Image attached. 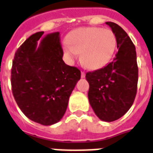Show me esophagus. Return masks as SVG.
<instances>
[{
	"label": "esophagus",
	"instance_id": "obj_1",
	"mask_svg": "<svg viewBox=\"0 0 153 153\" xmlns=\"http://www.w3.org/2000/svg\"><path fill=\"white\" fill-rule=\"evenodd\" d=\"M81 78H85V72H81Z\"/></svg>",
	"mask_w": 153,
	"mask_h": 153
}]
</instances>
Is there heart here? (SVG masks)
I'll return each mask as SVG.
<instances>
[{"label": "heart", "mask_w": 153, "mask_h": 153, "mask_svg": "<svg viewBox=\"0 0 153 153\" xmlns=\"http://www.w3.org/2000/svg\"><path fill=\"white\" fill-rule=\"evenodd\" d=\"M117 48V39L110 29L82 27L72 30L68 42L63 46L65 56L70 62L77 59L90 69H99L110 62Z\"/></svg>", "instance_id": "obj_1"}]
</instances>
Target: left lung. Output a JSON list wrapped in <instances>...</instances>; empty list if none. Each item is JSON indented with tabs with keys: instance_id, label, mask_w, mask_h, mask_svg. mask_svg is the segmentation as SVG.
Returning a JSON list of instances; mask_svg holds the SVG:
<instances>
[{
	"instance_id": "8db88e82",
	"label": "left lung",
	"mask_w": 153,
	"mask_h": 153,
	"mask_svg": "<svg viewBox=\"0 0 153 153\" xmlns=\"http://www.w3.org/2000/svg\"><path fill=\"white\" fill-rule=\"evenodd\" d=\"M117 39L115 58L102 68L86 73L89 103L101 120L115 121L129 111L137 92L138 65L134 43L118 24L105 22Z\"/></svg>"
}]
</instances>
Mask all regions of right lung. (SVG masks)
<instances>
[{
  "label": "right lung",
  "mask_w": 153,
  "mask_h": 153,
  "mask_svg": "<svg viewBox=\"0 0 153 153\" xmlns=\"http://www.w3.org/2000/svg\"><path fill=\"white\" fill-rule=\"evenodd\" d=\"M32 34L18 48L13 60V95L22 113L32 121L52 125L63 118L81 71L62 59L59 33Z\"/></svg>",
  "instance_id": "1"
}]
</instances>
